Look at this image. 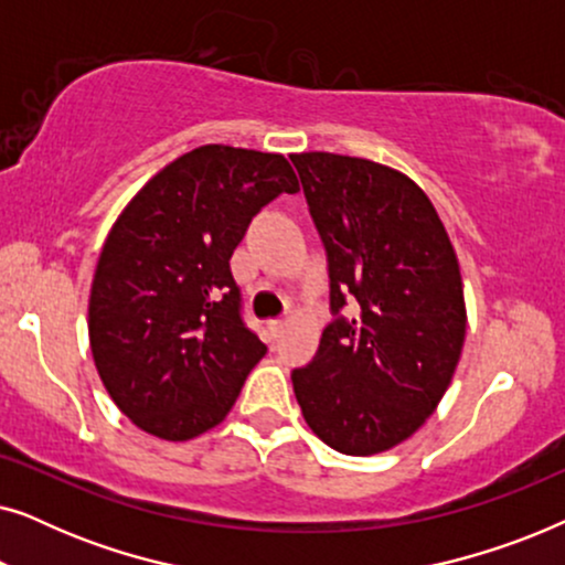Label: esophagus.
<instances>
[{
  "instance_id": "esophagus-1",
  "label": "esophagus",
  "mask_w": 565,
  "mask_h": 565,
  "mask_svg": "<svg viewBox=\"0 0 565 565\" xmlns=\"http://www.w3.org/2000/svg\"><path fill=\"white\" fill-rule=\"evenodd\" d=\"M267 329H269V337L277 339V337L282 334V329H285V321H280V319H277V321H269V323H267Z\"/></svg>"
}]
</instances>
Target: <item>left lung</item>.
Here are the masks:
<instances>
[{
    "label": "left lung",
    "instance_id": "left-lung-1",
    "mask_svg": "<svg viewBox=\"0 0 565 565\" xmlns=\"http://www.w3.org/2000/svg\"><path fill=\"white\" fill-rule=\"evenodd\" d=\"M290 161L327 249L334 316L316 358L292 370V391L308 427L337 452L391 450L427 422L458 367V259L435 205L406 174L327 151Z\"/></svg>",
    "mask_w": 565,
    "mask_h": 565
}]
</instances>
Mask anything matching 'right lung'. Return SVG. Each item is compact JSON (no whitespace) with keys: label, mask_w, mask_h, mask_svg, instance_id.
Segmentation results:
<instances>
[{"label":"right lung","mask_w":565,"mask_h":565,"mask_svg":"<svg viewBox=\"0 0 565 565\" xmlns=\"http://www.w3.org/2000/svg\"><path fill=\"white\" fill-rule=\"evenodd\" d=\"M280 153L207 143L143 184L107 236L89 344L107 393L153 437L203 435L267 347L246 327L231 254L262 207L298 192Z\"/></svg>","instance_id":"obj_1"}]
</instances>
